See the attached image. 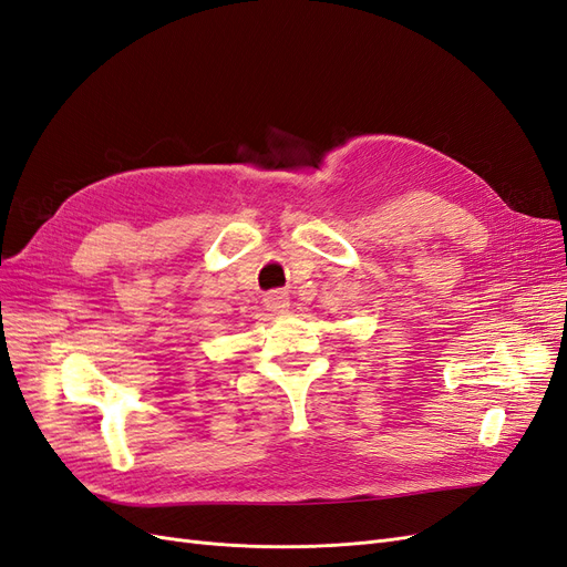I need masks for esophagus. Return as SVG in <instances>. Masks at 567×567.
<instances>
[{
	"label": "esophagus",
	"mask_w": 567,
	"mask_h": 567,
	"mask_svg": "<svg viewBox=\"0 0 567 567\" xmlns=\"http://www.w3.org/2000/svg\"><path fill=\"white\" fill-rule=\"evenodd\" d=\"M265 305H267L269 312L281 315V312L288 310L290 298H288V293H284V290H271V293L265 296Z\"/></svg>",
	"instance_id": "34e87169"
}]
</instances>
